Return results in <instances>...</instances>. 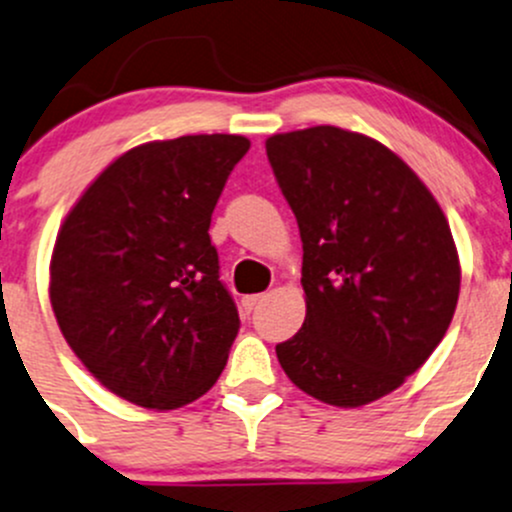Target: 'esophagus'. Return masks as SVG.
Segmentation results:
<instances>
[{
	"mask_svg": "<svg viewBox=\"0 0 512 512\" xmlns=\"http://www.w3.org/2000/svg\"><path fill=\"white\" fill-rule=\"evenodd\" d=\"M262 301H265V294H252V297L242 299V304H245L247 311H252V309H255V306H260Z\"/></svg>",
	"mask_w": 512,
	"mask_h": 512,
	"instance_id": "obj_1",
	"label": "esophagus"
}]
</instances>
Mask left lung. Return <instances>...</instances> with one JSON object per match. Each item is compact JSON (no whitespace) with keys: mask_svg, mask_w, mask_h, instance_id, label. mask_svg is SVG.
I'll list each match as a JSON object with an SVG mask.
<instances>
[{"mask_svg":"<svg viewBox=\"0 0 512 512\" xmlns=\"http://www.w3.org/2000/svg\"><path fill=\"white\" fill-rule=\"evenodd\" d=\"M299 223L306 319L277 343L299 390L360 407L397 390L454 319L461 267L446 215L385 144L319 125L265 142Z\"/></svg>","mask_w":512,"mask_h":512,"instance_id":"8db88e82","label":"left lung"}]
</instances>
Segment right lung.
<instances>
[{
  "label": "right lung",
  "mask_w": 512,
  "mask_h": 512,
  "mask_svg": "<svg viewBox=\"0 0 512 512\" xmlns=\"http://www.w3.org/2000/svg\"><path fill=\"white\" fill-rule=\"evenodd\" d=\"M247 149L240 134L139 144L85 188L58 230L48 294L63 338L132 405H188L228 363L240 316L208 228Z\"/></svg>",
  "instance_id": "add662e5"
}]
</instances>
